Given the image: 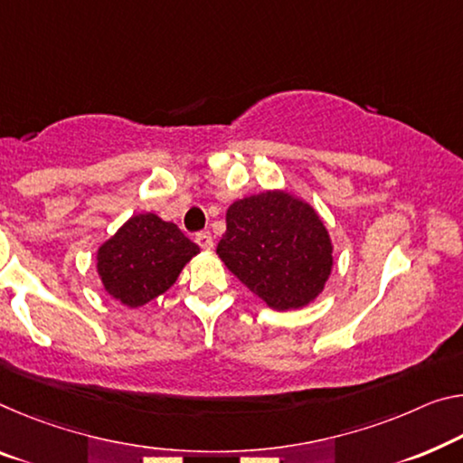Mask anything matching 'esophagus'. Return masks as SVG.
<instances>
[{
    "mask_svg": "<svg viewBox=\"0 0 463 463\" xmlns=\"http://www.w3.org/2000/svg\"><path fill=\"white\" fill-rule=\"evenodd\" d=\"M195 243L200 245L202 249H212L214 247V239H212V234L208 231H202L195 234Z\"/></svg>",
    "mask_w": 463,
    "mask_h": 463,
    "instance_id": "1",
    "label": "esophagus"
}]
</instances>
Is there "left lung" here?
<instances>
[{"label": "left lung", "mask_w": 463, "mask_h": 463, "mask_svg": "<svg viewBox=\"0 0 463 463\" xmlns=\"http://www.w3.org/2000/svg\"><path fill=\"white\" fill-rule=\"evenodd\" d=\"M332 251L317 212L278 189L234 202L216 247L224 266L276 311L300 309L321 295Z\"/></svg>", "instance_id": "obj_1"}]
</instances>
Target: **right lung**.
<instances>
[{
	"label": "right lung",
	"instance_id": "right-lung-1",
	"mask_svg": "<svg viewBox=\"0 0 463 463\" xmlns=\"http://www.w3.org/2000/svg\"><path fill=\"white\" fill-rule=\"evenodd\" d=\"M197 253L177 224L148 212L131 216L99 247L97 271L109 295L136 309L171 288Z\"/></svg>",
	"mask_w": 463,
	"mask_h": 463
}]
</instances>
